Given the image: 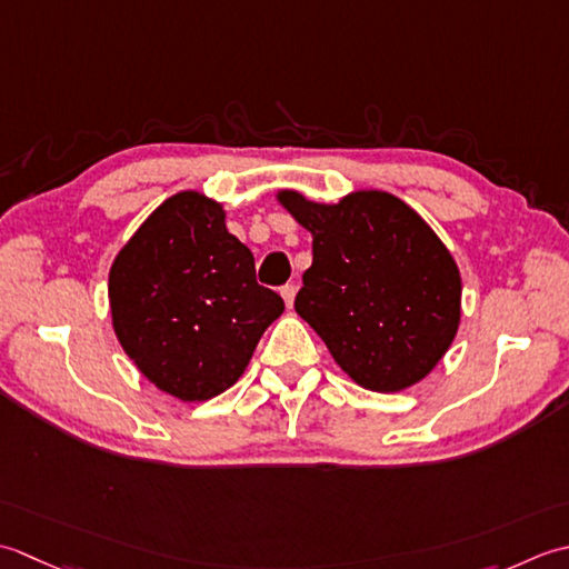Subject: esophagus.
<instances>
[{"instance_id":"esophagus-1","label":"esophagus","mask_w":569,"mask_h":569,"mask_svg":"<svg viewBox=\"0 0 569 569\" xmlns=\"http://www.w3.org/2000/svg\"><path fill=\"white\" fill-rule=\"evenodd\" d=\"M280 295H282V299H284L287 309H292V305H295V297H297V287H295V284H284V287L280 289Z\"/></svg>"}]
</instances>
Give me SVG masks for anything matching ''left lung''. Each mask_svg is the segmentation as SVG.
I'll return each instance as SVG.
<instances>
[{
  "label": "left lung",
  "instance_id": "obj_1",
  "mask_svg": "<svg viewBox=\"0 0 569 569\" xmlns=\"http://www.w3.org/2000/svg\"><path fill=\"white\" fill-rule=\"evenodd\" d=\"M277 201L311 233L315 258L295 309L333 361L366 390L420 382L442 361L461 317V277L445 242L386 191H356L339 203L280 191Z\"/></svg>",
  "mask_w": 569,
  "mask_h": 569
}]
</instances>
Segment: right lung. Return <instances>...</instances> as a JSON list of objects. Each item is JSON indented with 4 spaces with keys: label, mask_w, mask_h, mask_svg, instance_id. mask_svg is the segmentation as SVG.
Wrapping results in <instances>:
<instances>
[{
    "label": "right lung",
    "mask_w": 569,
    "mask_h": 569,
    "mask_svg": "<svg viewBox=\"0 0 569 569\" xmlns=\"http://www.w3.org/2000/svg\"><path fill=\"white\" fill-rule=\"evenodd\" d=\"M112 327L149 382L183 402L211 400L248 368L284 301L254 280V258L226 211L199 191L161 203L110 268Z\"/></svg>",
    "instance_id": "right-lung-1"
}]
</instances>
